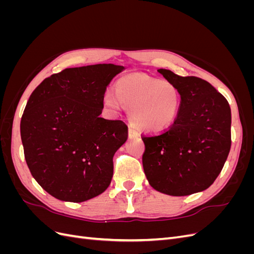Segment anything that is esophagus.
Listing matches in <instances>:
<instances>
[{
	"instance_id": "obj_1",
	"label": "esophagus",
	"mask_w": 254,
	"mask_h": 254,
	"mask_svg": "<svg viewBox=\"0 0 254 254\" xmlns=\"http://www.w3.org/2000/svg\"><path fill=\"white\" fill-rule=\"evenodd\" d=\"M128 136L129 137H137V136H139V133H137V131H136L135 129L129 127V129H128Z\"/></svg>"
}]
</instances>
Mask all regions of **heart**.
Returning a JSON list of instances; mask_svg holds the SVG:
<instances>
[{
    "mask_svg": "<svg viewBox=\"0 0 254 254\" xmlns=\"http://www.w3.org/2000/svg\"><path fill=\"white\" fill-rule=\"evenodd\" d=\"M181 104V93L173 82L142 74L119 79L115 93L109 91L104 96L107 109L119 113L124 106L129 111L131 124L147 132H160L171 127L178 117Z\"/></svg>",
    "mask_w": 254,
    "mask_h": 254,
    "instance_id": "b5f03b06",
    "label": "heart"
}]
</instances>
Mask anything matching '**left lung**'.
<instances>
[{"label":"left lung","instance_id":"obj_1","mask_svg":"<svg viewBox=\"0 0 254 254\" xmlns=\"http://www.w3.org/2000/svg\"><path fill=\"white\" fill-rule=\"evenodd\" d=\"M179 89L181 109L172 127L143 136V168L152 189L171 196L206 190L224 167L231 147V109L211 83L159 68Z\"/></svg>","mask_w":254,"mask_h":254}]
</instances>
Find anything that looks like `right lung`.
<instances>
[{
	"mask_svg": "<svg viewBox=\"0 0 254 254\" xmlns=\"http://www.w3.org/2000/svg\"><path fill=\"white\" fill-rule=\"evenodd\" d=\"M124 70L112 64L65 68L45 78L28 99L20 125L26 163L59 200L86 201L110 186L113 156L128 128L99 115L107 86Z\"/></svg>",
	"mask_w": 254,
	"mask_h": 254,
	"instance_id": "obj_1",
	"label": "right lung"
}]
</instances>
